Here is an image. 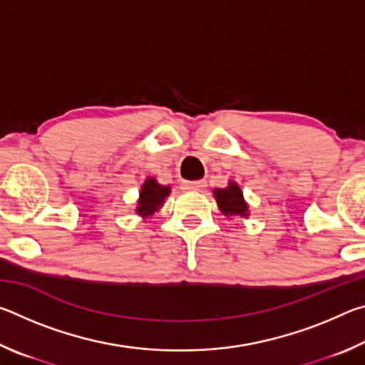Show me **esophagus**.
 I'll return each mask as SVG.
<instances>
[{"mask_svg": "<svg viewBox=\"0 0 365 365\" xmlns=\"http://www.w3.org/2000/svg\"><path fill=\"white\" fill-rule=\"evenodd\" d=\"M206 187H207L206 180H196V182H185L183 183V188L190 190V191H197V190H202Z\"/></svg>", "mask_w": 365, "mask_h": 365, "instance_id": "esophagus-1", "label": "esophagus"}]
</instances>
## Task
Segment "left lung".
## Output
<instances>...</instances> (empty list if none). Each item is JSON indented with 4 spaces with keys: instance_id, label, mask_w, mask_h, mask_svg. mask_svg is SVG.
<instances>
[{
    "instance_id": "left-lung-1",
    "label": "left lung",
    "mask_w": 365,
    "mask_h": 365,
    "mask_svg": "<svg viewBox=\"0 0 365 365\" xmlns=\"http://www.w3.org/2000/svg\"><path fill=\"white\" fill-rule=\"evenodd\" d=\"M214 196L222 214L227 217H233V215L248 217L250 215V207L243 197V191L235 182L228 183L227 188H215Z\"/></svg>"
}]
</instances>
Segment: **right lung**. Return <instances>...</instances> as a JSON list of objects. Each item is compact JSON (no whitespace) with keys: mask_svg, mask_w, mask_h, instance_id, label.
Masks as SVG:
<instances>
[{"mask_svg":"<svg viewBox=\"0 0 365 365\" xmlns=\"http://www.w3.org/2000/svg\"><path fill=\"white\" fill-rule=\"evenodd\" d=\"M170 187H164V185L158 183L154 177H148L143 187L140 190V197H138V206L135 211L138 215L146 219L151 217V215L159 211V207L164 205V200L169 196Z\"/></svg>","mask_w":365,"mask_h":365,"instance_id":"right-lung-1","label":"right lung"}]
</instances>
